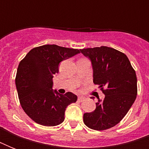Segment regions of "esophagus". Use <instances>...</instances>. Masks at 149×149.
Listing matches in <instances>:
<instances>
[{
	"mask_svg": "<svg viewBox=\"0 0 149 149\" xmlns=\"http://www.w3.org/2000/svg\"><path fill=\"white\" fill-rule=\"evenodd\" d=\"M84 100H85V97H83V96H79V97H78V100H79V102L84 101Z\"/></svg>",
	"mask_w": 149,
	"mask_h": 149,
	"instance_id": "obj_1",
	"label": "esophagus"
}]
</instances>
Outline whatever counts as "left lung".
<instances>
[{"instance_id":"obj_1","label":"left lung","mask_w":149,"mask_h":149,"mask_svg":"<svg viewBox=\"0 0 149 149\" xmlns=\"http://www.w3.org/2000/svg\"><path fill=\"white\" fill-rule=\"evenodd\" d=\"M80 52L91 61L93 83L105 95L93 112L84 113V122L97 131L111 128L122 120L136 99L135 71L127 56L113 48H88Z\"/></svg>"}]
</instances>
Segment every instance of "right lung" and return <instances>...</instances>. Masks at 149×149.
I'll return each mask as SVG.
<instances>
[{
    "label": "right lung",
    "mask_w": 149,
    "mask_h": 149,
    "mask_svg": "<svg viewBox=\"0 0 149 149\" xmlns=\"http://www.w3.org/2000/svg\"><path fill=\"white\" fill-rule=\"evenodd\" d=\"M79 49L45 45L34 48L20 62L15 78L20 104L35 122L56 126L63 122L68 105L77 100L71 92L63 95L52 90V78L60 62L79 53Z\"/></svg>",
    "instance_id": "right-lung-1"
}]
</instances>
